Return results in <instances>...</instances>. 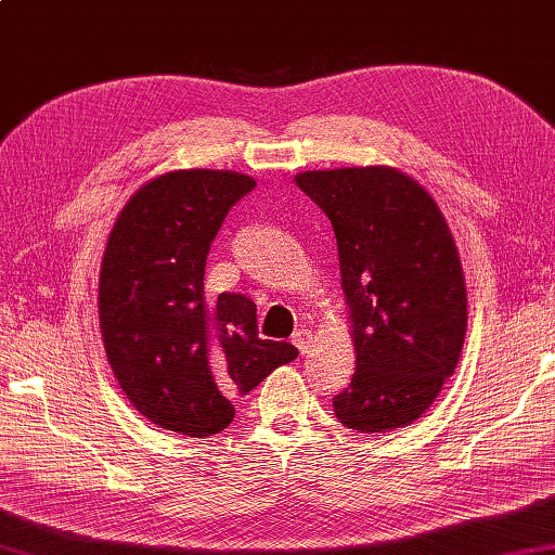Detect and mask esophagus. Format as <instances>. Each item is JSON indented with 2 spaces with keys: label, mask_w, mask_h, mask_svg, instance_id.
Instances as JSON below:
<instances>
[{
  "label": "esophagus",
  "mask_w": 555,
  "mask_h": 555,
  "mask_svg": "<svg viewBox=\"0 0 555 555\" xmlns=\"http://www.w3.org/2000/svg\"><path fill=\"white\" fill-rule=\"evenodd\" d=\"M293 346H296V349L300 351V353H308V349H310V341H312V332H308V330H298L296 334H293Z\"/></svg>",
  "instance_id": "1"
}]
</instances>
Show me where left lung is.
<instances>
[{"label":"left lung","mask_w":555,"mask_h":555,"mask_svg":"<svg viewBox=\"0 0 555 555\" xmlns=\"http://www.w3.org/2000/svg\"><path fill=\"white\" fill-rule=\"evenodd\" d=\"M298 188L327 214L351 310L356 373L334 395L346 428L414 423L457 367L466 288L452 233L430 194L392 168L310 170Z\"/></svg>","instance_id":"8db88e82"}]
</instances>
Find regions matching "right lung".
Returning <instances> with one entry per match:
<instances>
[{
    "mask_svg": "<svg viewBox=\"0 0 555 555\" xmlns=\"http://www.w3.org/2000/svg\"><path fill=\"white\" fill-rule=\"evenodd\" d=\"M255 190L231 170H176L117 216L98 310L107 361L141 416L190 438L221 433L247 395L298 349L262 339L241 293L204 296V267L228 211Z\"/></svg>",
    "mask_w": 555,
    "mask_h": 555,
    "instance_id": "add662e5",
    "label": "right lung"
}]
</instances>
